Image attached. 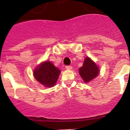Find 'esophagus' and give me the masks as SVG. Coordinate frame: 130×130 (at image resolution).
I'll use <instances>...</instances> for the list:
<instances>
[{
	"instance_id": "1",
	"label": "esophagus",
	"mask_w": 130,
	"mask_h": 130,
	"mask_svg": "<svg viewBox=\"0 0 130 130\" xmlns=\"http://www.w3.org/2000/svg\"><path fill=\"white\" fill-rule=\"evenodd\" d=\"M66 70H72V67L71 66H66Z\"/></svg>"
}]
</instances>
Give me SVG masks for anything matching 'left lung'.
<instances>
[{
  "mask_svg": "<svg viewBox=\"0 0 130 130\" xmlns=\"http://www.w3.org/2000/svg\"><path fill=\"white\" fill-rule=\"evenodd\" d=\"M99 67L89 57H86L83 65L79 69V73L85 83H88L99 74Z\"/></svg>",
  "mask_w": 130,
  "mask_h": 130,
  "instance_id": "obj_1",
  "label": "left lung"
}]
</instances>
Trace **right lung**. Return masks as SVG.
I'll return each mask as SVG.
<instances>
[{"instance_id": "1", "label": "right lung", "mask_w": 130, "mask_h": 130, "mask_svg": "<svg viewBox=\"0 0 130 130\" xmlns=\"http://www.w3.org/2000/svg\"><path fill=\"white\" fill-rule=\"evenodd\" d=\"M35 79L46 87L55 86L59 77L60 70L55 67L50 61H45L36 68L34 70Z\"/></svg>"}]
</instances>
